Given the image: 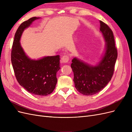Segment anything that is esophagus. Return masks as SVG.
Here are the masks:
<instances>
[{"label":"esophagus","mask_w":132,"mask_h":132,"mask_svg":"<svg viewBox=\"0 0 132 132\" xmlns=\"http://www.w3.org/2000/svg\"><path fill=\"white\" fill-rule=\"evenodd\" d=\"M69 56L68 55H63V56L61 58V62L62 63H68L69 61Z\"/></svg>","instance_id":"34e87169"}]
</instances>
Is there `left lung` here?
Returning a JSON list of instances; mask_svg holds the SVG:
<instances>
[{
    "label": "left lung",
    "mask_w": 132,
    "mask_h": 132,
    "mask_svg": "<svg viewBox=\"0 0 132 132\" xmlns=\"http://www.w3.org/2000/svg\"><path fill=\"white\" fill-rule=\"evenodd\" d=\"M100 22V30L106 42L105 52L101 61L93 65L75 57L71 64L75 88L84 95L97 94L107 85L113 76L117 58L113 32L105 23L101 21Z\"/></svg>",
    "instance_id": "obj_1"
}]
</instances>
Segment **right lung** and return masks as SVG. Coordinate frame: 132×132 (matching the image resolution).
I'll list each match as a JSON object with an SVG mask.
<instances>
[{"mask_svg":"<svg viewBox=\"0 0 132 132\" xmlns=\"http://www.w3.org/2000/svg\"><path fill=\"white\" fill-rule=\"evenodd\" d=\"M39 18H31L19 26L15 34L11 60L19 84L31 94L46 96L52 93L57 82L56 74L60 69V56L31 59L26 55L20 42L23 31Z\"/></svg>","mask_w":132,"mask_h":132,"instance_id":"right-lung-1","label":"right lung"}]
</instances>
